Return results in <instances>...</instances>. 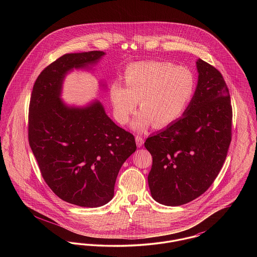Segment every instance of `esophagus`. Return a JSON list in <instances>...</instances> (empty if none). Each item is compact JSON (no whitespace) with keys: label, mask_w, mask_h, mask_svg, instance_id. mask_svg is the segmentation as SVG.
I'll return each instance as SVG.
<instances>
[{"label":"esophagus","mask_w":257,"mask_h":257,"mask_svg":"<svg viewBox=\"0 0 257 257\" xmlns=\"http://www.w3.org/2000/svg\"><path fill=\"white\" fill-rule=\"evenodd\" d=\"M135 140H136V144H137V147H141L142 146H143V145H144V139H143L142 137H140V136H136Z\"/></svg>","instance_id":"esophagus-1"}]
</instances>
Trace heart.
<instances>
[{"mask_svg":"<svg viewBox=\"0 0 257 257\" xmlns=\"http://www.w3.org/2000/svg\"><path fill=\"white\" fill-rule=\"evenodd\" d=\"M196 76L186 66L165 61H142L125 71V83L115 79L110 86L113 114L120 124L130 120L139 104L132 128L144 132L153 123L163 127L179 118L194 97Z\"/></svg>","mask_w":257,"mask_h":257,"instance_id":"heart-1","label":"heart"}]
</instances>
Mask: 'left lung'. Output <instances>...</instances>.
<instances>
[{
    "label": "left lung",
    "mask_w": 257,
    "mask_h": 257,
    "mask_svg": "<svg viewBox=\"0 0 257 257\" xmlns=\"http://www.w3.org/2000/svg\"><path fill=\"white\" fill-rule=\"evenodd\" d=\"M196 92L183 116L147 138L153 162L148 185L154 200L179 206L214 182L231 142L232 108L227 86L214 66L196 61Z\"/></svg>",
    "instance_id": "1"
}]
</instances>
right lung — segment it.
I'll return each instance as SVG.
<instances>
[{"mask_svg": "<svg viewBox=\"0 0 257 257\" xmlns=\"http://www.w3.org/2000/svg\"><path fill=\"white\" fill-rule=\"evenodd\" d=\"M105 55L61 56L39 74L30 102L29 143L41 174L60 198L82 207L110 201L123 163L137 149L134 136L113 122L98 100L75 106L61 99L66 75L92 69Z\"/></svg>", "mask_w": 257, "mask_h": 257, "instance_id": "obj_1", "label": "right lung"}]
</instances>
